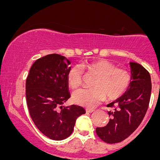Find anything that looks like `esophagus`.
<instances>
[{
    "label": "esophagus",
    "mask_w": 160,
    "mask_h": 160,
    "mask_svg": "<svg viewBox=\"0 0 160 160\" xmlns=\"http://www.w3.org/2000/svg\"><path fill=\"white\" fill-rule=\"evenodd\" d=\"M94 111V109L93 108H87L86 109V112H92Z\"/></svg>",
    "instance_id": "esophagus-1"
}]
</instances>
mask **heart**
I'll list each match as a JSON object with an SVG mask.
<instances>
[{
	"mask_svg": "<svg viewBox=\"0 0 160 160\" xmlns=\"http://www.w3.org/2000/svg\"><path fill=\"white\" fill-rule=\"evenodd\" d=\"M83 67L88 72L96 75L91 89H80L73 93L75 103L87 108H94L100 104L105 97L114 100L123 94L130 85L131 75L126 69L116 68L111 62L99 59L89 62ZM83 71L79 66L69 70L67 82L71 89H77L82 84Z\"/></svg>",
	"mask_w": 160,
	"mask_h": 160,
	"instance_id": "obj_1",
	"label": "heart"
}]
</instances>
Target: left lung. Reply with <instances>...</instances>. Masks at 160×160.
Wrapping results in <instances>:
<instances>
[{"mask_svg": "<svg viewBox=\"0 0 160 160\" xmlns=\"http://www.w3.org/2000/svg\"><path fill=\"white\" fill-rule=\"evenodd\" d=\"M131 82L123 95L108 105L110 119L107 126L97 128V136L108 143H119L138 128L149 108L152 91L150 74L142 65L130 63Z\"/></svg>", "mask_w": 160, "mask_h": 160, "instance_id": "left-lung-1", "label": "left lung"}]
</instances>
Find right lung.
Returning a JSON list of instances; mask_svg holds the SVG:
<instances>
[{"label":"right lung","mask_w":160,"mask_h":160,"mask_svg":"<svg viewBox=\"0 0 160 160\" xmlns=\"http://www.w3.org/2000/svg\"><path fill=\"white\" fill-rule=\"evenodd\" d=\"M69 64L63 55H45L32 64L26 81L30 117L37 128L52 140L68 137L76 118L86 112L81 106H62L71 97L67 82Z\"/></svg>","instance_id":"right-lung-1"}]
</instances>
